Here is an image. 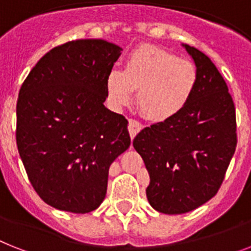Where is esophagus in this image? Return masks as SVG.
I'll use <instances>...</instances> for the list:
<instances>
[{
	"label": "esophagus",
	"mask_w": 251,
	"mask_h": 251,
	"mask_svg": "<svg viewBox=\"0 0 251 251\" xmlns=\"http://www.w3.org/2000/svg\"><path fill=\"white\" fill-rule=\"evenodd\" d=\"M140 130H142V124L136 121V120L130 119L129 120V132H130V136H131V139H134V138H135V135L140 131Z\"/></svg>",
	"instance_id": "esophagus-1"
}]
</instances>
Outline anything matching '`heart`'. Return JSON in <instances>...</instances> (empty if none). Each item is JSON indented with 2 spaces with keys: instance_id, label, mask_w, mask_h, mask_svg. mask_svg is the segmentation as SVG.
Here are the masks:
<instances>
[{
  "instance_id": "b5f03b06",
  "label": "heart",
  "mask_w": 251,
  "mask_h": 251,
  "mask_svg": "<svg viewBox=\"0 0 251 251\" xmlns=\"http://www.w3.org/2000/svg\"><path fill=\"white\" fill-rule=\"evenodd\" d=\"M197 81L199 73L193 63L164 49L143 45L126 56L124 71H109L105 87L115 107L129 104L136 89L135 103L144 117L164 122L187 107Z\"/></svg>"
}]
</instances>
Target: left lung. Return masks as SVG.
Wrapping results in <instances>:
<instances>
[{"instance_id": "8db88e82", "label": "left lung", "mask_w": 251, "mask_h": 251, "mask_svg": "<svg viewBox=\"0 0 251 251\" xmlns=\"http://www.w3.org/2000/svg\"><path fill=\"white\" fill-rule=\"evenodd\" d=\"M182 45L199 73L193 97L174 119L146 127L132 140L150 174L148 202L170 215L195 210L217 195L237 144L227 83L206 55Z\"/></svg>"}]
</instances>
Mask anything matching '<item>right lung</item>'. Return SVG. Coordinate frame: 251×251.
Returning a JSON list of instances; mask_svg holds the SVG:
<instances>
[{
  "instance_id": "obj_1",
  "label": "right lung",
  "mask_w": 251,
  "mask_h": 251,
  "mask_svg": "<svg viewBox=\"0 0 251 251\" xmlns=\"http://www.w3.org/2000/svg\"><path fill=\"white\" fill-rule=\"evenodd\" d=\"M121 51L104 40L69 41L45 54L20 87L18 151L34 191L55 209L99 207L109 166L129 148V122L104 107Z\"/></svg>"
}]
</instances>
